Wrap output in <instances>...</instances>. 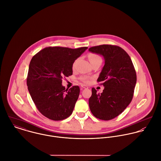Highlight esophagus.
Segmentation results:
<instances>
[{
  "label": "esophagus",
  "mask_w": 161,
  "mask_h": 161,
  "mask_svg": "<svg viewBox=\"0 0 161 161\" xmlns=\"http://www.w3.org/2000/svg\"><path fill=\"white\" fill-rule=\"evenodd\" d=\"M81 87H82V89H88V88H89L87 86H84V85H81Z\"/></svg>",
  "instance_id": "obj_1"
}]
</instances>
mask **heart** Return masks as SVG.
Masks as SVG:
<instances>
[{
    "label": "heart",
    "instance_id": "heart-1",
    "mask_svg": "<svg viewBox=\"0 0 161 161\" xmlns=\"http://www.w3.org/2000/svg\"><path fill=\"white\" fill-rule=\"evenodd\" d=\"M88 58L89 59V61L91 62V63H93L95 62H97V61H102V59L100 58V56H98V54H96L95 53H90L88 55ZM77 62V59L75 60L72 65V68L74 69L75 68L76 64ZM80 79L81 80V81H82L85 84H89L90 82V78L86 77V76H82L80 78Z\"/></svg>",
    "mask_w": 161,
    "mask_h": 161
}]
</instances>
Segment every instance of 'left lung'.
Segmentation results:
<instances>
[{
    "label": "left lung",
    "mask_w": 161,
    "mask_h": 161,
    "mask_svg": "<svg viewBox=\"0 0 161 161\" xmlns=\"http://www.w3.org/2000/svg\"><path fill=\"white\" fill-rule=\"evenodd\" d=\"M89 51L102 55L105 65L97 79L105 87L101 93L92 89L89 104L92 114L110 120L121 114L131 103L136 83V73L128 53L119 46L102 45Z\"/></svg>",
    "instance_id": "obj_1"
}]
</instances>
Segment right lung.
Segmentation results:
<instances>
[{"label": "right lung", "mask_w": 161, "mask_h": 161, "mask_svg": "<svg viewBox=\"0 0 161 161\" xmlns=\"http://www.w3.org/2000/svg\"><path fill=\"white\" fill-rule=\"evenodd\" d=\"M87 48L47 47L32 58L26 78L28 89L37 109L46 118L59 121L72 114L80 89L74 86L66 89L62 79L72 74L74 62Z\"/></svg>", "instance_id": "1"}]
</instances>
